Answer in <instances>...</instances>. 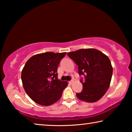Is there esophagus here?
Here are the masks:
<instances>
[{"label": "esophagus", "mask_w": 132, "mask_h": 132, "mask_svg": "<svg viewBox=\"0 0 132 132\" xmlns=\"http://www.w3.org/2000/svg\"><path fill=\"white\" fill-rule=\"evenodd\" d=\"M69 84H72L73 82H74V81H73V80H71V81H69Z\"/></svg>", "instance_id": "1"}]
</instances>
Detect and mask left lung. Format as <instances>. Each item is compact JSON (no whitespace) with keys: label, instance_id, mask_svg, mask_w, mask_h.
<instances>
[{"label":"left lung","instance_id":"8db88e82","mask_svg":"<svg viewBox=\"0 0 132 132\" xmlns=\"http://www.w3.org/2000/svg\"><path fill=\"white\" fill-rule=\"evenodd\" d=\"M78 66L80 75H84L85 81L81 82L83 87L76 96L87 102H97L108 90L111 83L113 68L106 55L94 48L81 49L68 53Z\"/></svg>","mask_w":132,"mask_h":132}]
</instances>
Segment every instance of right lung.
I'll list each match as a JSON object with an SVG mask.
<instances>
[{
	"instance_id": "add662e5",
	"label": "right lung",
	"mask_w": 132,
	"mask_h": 132,
	"mask_svg": "<svg viewBox=\"0 0 132 132\" xmlns=\"http://www.w3.org/2000/svg\"><path fill=\"white\" fill-rule=\"evenodd\" d=\"M66 53H39L26 63L21 71L22 83L26 93L35 103L49 106L61 98L68 82L58 79L57 70Z\"/></svg>"
}]
</instances>
